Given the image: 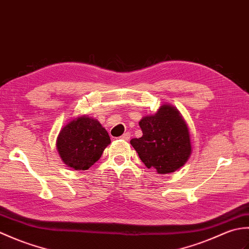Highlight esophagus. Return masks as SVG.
Instances as JSON below:
<instances>
[{
    "instance_id": "1",
    "label": "esophagus",
    "mask_w": 249,
    "mask_h": 249,
    "mask_svg": "<svg viewBox=\"0 0 249 249\" xmlns=\"http://www.w3.org/2000/svg\"><path fill=\"white\" fill-rule=\"evenodd\" d=\"M120 138L122 139V140H125V141H128L129 139H130V134L129 133H124L123 135H122Z\"/></svg>"
}]
</instances>
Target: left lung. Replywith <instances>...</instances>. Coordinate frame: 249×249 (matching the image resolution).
Wrapping results in <instances>:
<instances>
[{"label": "left lung", "instance_id": "1", "mask_svg": "<svg viewBox=\"0 0 249 249\" xmlns=\"http://www.w3.org/2000/svg\"><path fill=\"white\" fill-rule=\"evenodd\" d=\"M141 138L130 140L147 168L168 174L183 167L192 154L189 128L181 112L172 105H161L157 112L142 116Z\"/></svg>", "mask_w": 249, "mask_h": 249}]
</instances>
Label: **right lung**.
Instances as JSON below:
<instances>
[{
	"label": "right lung",
	"instance_id": "right-lung-1",
	"mask_svg": "<svg viewBox=\"0 0 249 249\" xmlns=\"http://www.w3.org/2000/svg\"><path fill=\"white\" fill-rule=\"evenodd\" d=\"M111 143L110 137L96 119L87 114L71 119L56 138V149L63 162L73 170H88Z\"/></svg>",
	"mask_w": 249,
	"mask_h": 249
}]
</instances>
